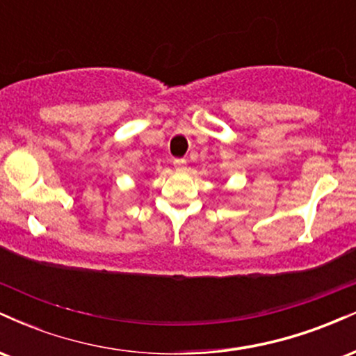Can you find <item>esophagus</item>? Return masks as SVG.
Instances as JSON below:
<instances>
[{"mask_svg":"<svg viewBox=\"0 0 356 356\" xmlns=\"http://www.w3.org/2000/svg\"><path fill=\"white\" fill-rule=\"evenodd\" d=\"M172 164L175 169H184V167H186V161H184V159H174Z\"/></svg>","mask_w":356,"mask_h":356,"instance_id":"34e87169","label":"esophagus"}]
</instances>
